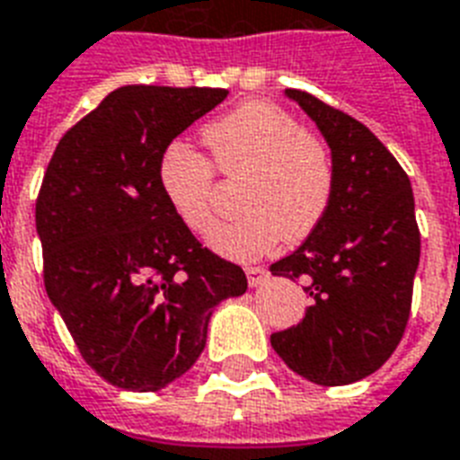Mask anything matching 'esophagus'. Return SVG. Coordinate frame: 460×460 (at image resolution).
Wrapping results in <instances>:
<instances>
[{"label":"esophagus","mask_w":460,"mask_h":460,"mask_svg":"<svg viewBox=\"0 0 460 460\" xmlns=\"http://www.w3.org/2000/svg\"><path fill=\"white\" fill-rule=\"evenodd\" d=\"M269 280V270L261 269V266H252V269H247V283L252 288L256 286H263Z\"/></svg>","instance_id":"34e87169"}]
</instances>
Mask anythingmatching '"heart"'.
Returning <instances> with one entry per match:
<instances>
[{"label": "heart", "instance_id": "b5f03b06", "mask_svg": "<svg viewBox=\"0 0 460 460\" xmlns=\"http://www.w3.org/2000/svg\"><path fill=\"white\" fill-rule=\"evenodd\" d=\"M201 137L213 163L174 141L163 153L158 180L174 216L199 234L216 223V170L226 180H244L240 208L247 213L211 234L218 254L252 261L280 240H307L322 226L336 191L333 155L290 112L273 102H244L206 124Z\"/></svg>", "mask_w": 460, "mask_h": 460}]
</instances>
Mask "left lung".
Here are the masks:
<instances>
[{"instance_id": "obj_1", "label": "left lung", "mask_w": 460, "mask_h": 460, "mask_svg": "<svg viewBox=\"0 0 460 460\" xmlns=\"http://www.w3.org/2000/svg\"><path fill=\"white\" fill-rule=\"evenodd\" d=\"M333 155L336 191L326 218L273 276L302 280L312 297L297 326L270 336L293 372L343 386L391 358L411 316L420 230L411 180L389 148L341 110L288 88Z\"/></svg>"}]
</instances>
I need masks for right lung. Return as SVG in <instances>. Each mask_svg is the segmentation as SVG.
<instances>
[{"mask_svg": "<svg viewBox=\"0 0 460 460\" xmlns=\"http://www.w3.org/2000/svg\"><path fill=\"white\" fill-rule=\"evenodd\" d=\"M226 88L122 85L57 144L35 204L42 279L81 358L112 386L158 391L199 359L213 307L247 276L201 247L160 190L174 137Z\"/></svg>", "mask_w": 460, "mask_h": 460, "instance_id": "obj_1", "label": "right lung"}]
</instances>
